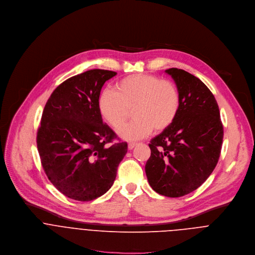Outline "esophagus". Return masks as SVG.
<instances>
[{
    "instance_id": "1",
    "label": "esophagus",
    "mask_w": 255,
    "mask_h": 255,
    "mask_svg": "<svg viewBox=\"0 0 255 255\" xmlns=\"http://www.w3.org/2000/svg\"><path fill=\"white\" fill-rule=\"evenodd\" d=\"M135 145H136V143H135V142H128V149H132Z\"/></svg>"
}]
</instances>
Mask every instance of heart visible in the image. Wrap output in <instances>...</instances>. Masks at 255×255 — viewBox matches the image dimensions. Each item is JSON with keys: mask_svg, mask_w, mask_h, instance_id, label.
Returning a JSON list of instances; mask_svg holds the SVG:
<instances>
[{"mask_svg": "<svg viewBox=\"0 0 255 255\" xmlns=\"http://www.w3.org/2000/svg\"><path fill=\"white\" fill-rule=\"evenodd\" d=\"M181 107L177 85L151 74H131L105 90L97 98L98 112L105 122L118 130L133 112L134 121L119 130L128 140L140 139L152 129L162 131L176 120Z\"/></svg>", "mask_w": 255, "mask_h": 255, "instance_id": "heart-1", "label": "heart"}]
</instances>
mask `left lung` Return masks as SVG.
I'll list each match as a JSON object with an SVG mask.
<instances>
[{
  "label": "left lung",
  "instance_id": "1",
  "mask_svg": "<svg viewBox=\"0 0 255 255\" xmlns=\"http://www.w3.org/2000/svg\"><path fill=\"white\" fill-rule=\"evenodd\" d=\"M166 72L180 91L181 107L175 122L150 139L144 170L152 190L176 198L199 188L215 169L223 126L217 101L204 83L182 69Z\"/></svg>",
  "mask_w": 255,
  "mask_h": 255
}]
</instances>
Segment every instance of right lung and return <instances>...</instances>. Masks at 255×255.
<instances>
[{
  "label": "right lung",
  "instance_id": "add662e5",
  "mask_svg": "<svg viewBox=\"0 0 255 255\" xmlns=\"http://www.w3.org/2000/svg\"><path fill=\"white\" fill-rule=\"evenodd\" d=\"M116 74L91 69L72 76L45 105L37 131L41 164L49 181L70 199L91 201L107 193L128 151L97 109L101 87Z\"/></svg>",
  "mask_w": 255,
  "mask_h": 255
}]
</instances>
